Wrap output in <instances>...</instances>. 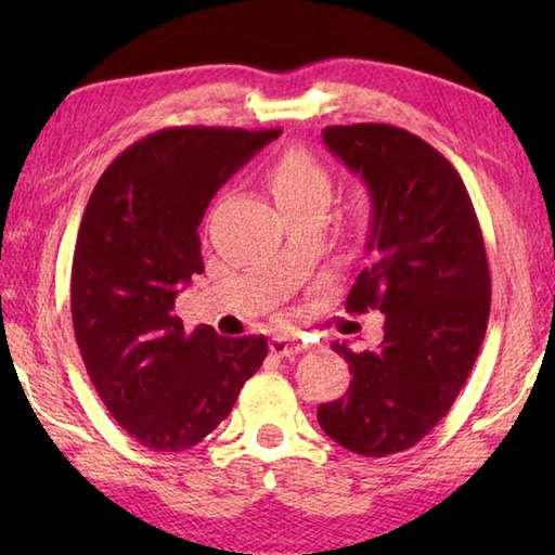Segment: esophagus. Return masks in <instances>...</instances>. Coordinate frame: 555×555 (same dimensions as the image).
Instances as JSON below:
<instances>
[{
    "label": "esophagus",
    "mask_w": 555,
    "mask_h": 555,
    "mask_svg": "<svg viewBox=\"0 0 555 555\" xmlns=\"http://www.w3.org/2000/svg\"><path fill=\"white\" fill-rule=\"evenodd\" d=\"M269 350L274 352V354H279V357H294V354H298V352H304L306 345L294 340V337H281V335H276V337H271Z\"/></svg>",
    "instance_id": "34e87169"
}]
</instances>
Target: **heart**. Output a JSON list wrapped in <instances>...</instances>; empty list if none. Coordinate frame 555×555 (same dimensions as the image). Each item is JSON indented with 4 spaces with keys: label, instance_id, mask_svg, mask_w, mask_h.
<instances>
[{
    "label": "heart",
    "instance_id": "1",
    "mask_svg": "<svg viewBox=\"0 0 555 555\" xmlns=\"http://www.w3.org/2000/svg\"><path fill=\"white\" fill-rule=\"evenodd\" d=\"M269 191L281 212L300 205H325L331 195V178L311 154L294 149L271 166Z\"/></svg>",
    "mask_w": 555,
    "mask_h": 555
}]
</instances>
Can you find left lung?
Wrapping results in <instances>:
<instances>
[{
  "instance_id": "1",
  "label": "left lung",
  "mask_w": 555,
  "mask_h": 555,
  "mask_svg": "<svg viewBox=\"0 0 555 555\" xmlns=\"http://www.w3.org/2000/svg\"><path fill=\"white\" fill-rule=\"evenodd\" d=\"M323 142L372 198V267L357 276L347 311L379 308L377 350H333L350 364V389L318 406V424L357 455L416 446L453 406L490 321V267L480 222L453 164L391 125H335Z\"/></svg>"
}]
</instances>
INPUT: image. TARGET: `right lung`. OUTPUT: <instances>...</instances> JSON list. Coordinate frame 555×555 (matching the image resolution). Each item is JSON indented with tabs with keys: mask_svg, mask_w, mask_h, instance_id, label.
<instances>
[{
	"mask_svg": "<svg viewBox=\"0 0 555 555\" xmlns=\"http://www.w3.org/2000/svg\"><path fill=\"white\" fill-rule=\"evenodd\" d=\"M281 129L168 127L125 149L82 212L70 274L75 340L100 399L144 448L178 453L228 418L264 335H188L176 296L203 274L212 195Z\"/></svg>",
	"mask_w": 555,
	"mask_h": 555,
	"instance_id": "1",
	"label": "right lung"
}]
</instances>
